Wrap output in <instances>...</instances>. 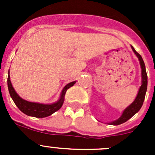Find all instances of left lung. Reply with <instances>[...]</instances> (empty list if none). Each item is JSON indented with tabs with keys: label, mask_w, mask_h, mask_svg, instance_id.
I'll return each mask as SVG.
<instances>
[{
	"label": "left lung",
	"mask_w": 155,
	"mask_h": 155,
	"mask_svg": "<svg viewBox=\"0 0 155 155\" xmlns=\"http://www.w3.org/2000/svg\"><path fill=\"white\" fill-rule=\"evenodd\" d=\"M131 48H132L134 53L137 57L138 60L140 61V68H141V86L140 87L138 94L137 95L135 100H134L130 105H129L128 107L124 109V111L123 112V114H122V116H120L118 120L111 122L110 124H109L110 125H120V124H124V123L127 122L128 120H130L133 116H134L140 109V108H141L142 105L143 103V101H144L145 94H146V91H147V72H146V68H145V64L141 56L140 55L139 53L135 50V49L132 46H131Z\"/></svg>",
	"instance_id": "left-lung-1"
}]
</instances>
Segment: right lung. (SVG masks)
Wrapping results in <instances>:
<instances>
[{"instance_id": "right-lung-1", "label": "right lung", "mask_w": 155, "mask_h": 155, "mask_svg": "<svg viewBox=\"0 0 155 155\" xmlns=\"http://www.w3.org/2000/svg\"><path fill=\"white\" fill-rule=\"evenodd\" d=\"M76 83V81H72L69 84H68L65 87L63 88L61 91V97L59 98L57 102L52 104H42L37 103V102H28L26 100L23 99L19 96L15 90L14 89L13 86L12 84V82L10 80V75H9V71H8V91L10 93V95L13 99L14 102L17 105L20 110L25 113L27 116H33L37 118H44L46 116H49L57 112V110L62 107L63 103L64 101V96H65L66 91L68 88L74 85Z\"/></svg>"}]
</instances>
